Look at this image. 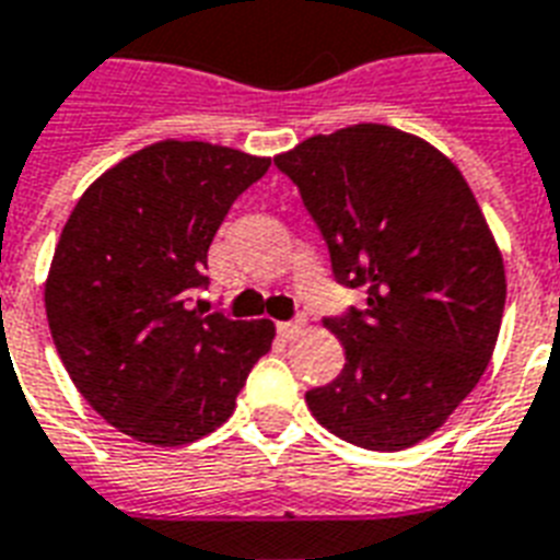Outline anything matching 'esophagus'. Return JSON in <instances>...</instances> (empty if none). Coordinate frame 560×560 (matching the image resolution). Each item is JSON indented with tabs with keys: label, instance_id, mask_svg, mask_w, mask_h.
Wrapping results in <instances>:
<instances>
[{
	"label": "esophagus",
	"instance_id": "obj_1",
	"mask_svg": "<svg viewBox=\"0 0 560 560\" xmlns=\"http://www.w3.org/2000/svg\"><path fill=\"white\" fill-rule=\"evenodd\" d=\"M303 329V320H277V332L283 336V339H292Z\"/></svg>",
	"mask_w": 560,
	"mask_h": 560
}]
</instances>
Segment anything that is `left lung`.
I'll return each instance as SVG.
<instances>
[{"label": "left lung", "instance_id": "1", "mask_svg": "<svg viewBox=\"0 0 560 560\" xmlns=\"http://www.w3.org/2000/svg\"><path fill=\"white\" fill-rule=\"evenodd\" d=\"M327 242L332 275L365 306L329 315L345 345L306 392L320 427L365 450L429 438L474 392L505 310V268L470 186L420 137L350 125L277 154Z\"/></svg>", "mask_w": 560, "mask_h": 560}]
</instances>
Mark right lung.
<instances>
[{
  "label": "right lung",
  "mask_w": 560,
  "mask_h": 560,
  "mask_svg": "<svg viewBox=\"0 0 560 560\" xmlns=\"http://www.w3.org/2000/svg\"><path fill=\"white\" fill-rule=\"evenodd\" d=\"M268 166L210 142H154L107 168L63 224L46 280L51 339L81 397L142 444L210 435L271 350V320L189 306L210 283L212 236Z\"/></svg>",
  "instance_id": "add662e5"
}]
</instances>
